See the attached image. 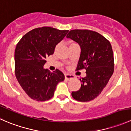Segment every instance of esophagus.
<instances>
[{
    "instance_id": "34e87169",
    "label": "esophagus",
    "mask_w": 131,
    "mask_h": 131,
    "mask_svg": "<svg viewBox=\"0 0 131 131\" xmlns=\"http://www.w3.org/2000/svg\"><path fill=\"white\" fill-rule=\"evenodd\" d=\"M64 77H65V80H70L71 79H74V75H71V74H65L64 75Z\"/></svg>"
}]
</instances>
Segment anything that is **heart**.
Listing matches in <instances>:
<instances>
[{
  "label": "heart",
  "mask_w": 131,
  "mask_h": 131,
  "mask_svg": "<svg viewBox=\"0 0 131 131\" xmlns=\"http://www.w3.org/2000/svg\"><path fill=\"white\" fill-rule=\"evenodd\" d=\"M75 43H74V42H71V43H70V46H71V45L75 44Z\"/></svg>",
  "instance_id": "1"
}]
</instances>
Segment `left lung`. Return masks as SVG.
Returning a JSON list of instances; mask_svg holds the SVG:
<instances>
[{
	"instance_id": "8db88e82",
	"label": "left lung",
	"mask_w": 131,
	"mask_h": 131,
	"mask_svg": "<svg viewBox=\"0 0 131 131\" xmlns=\"http://www.w3.org/2000/svg\"><path fill=\"white\" fill-rule=\"evenodd\" d=\"M67 37L77 42L81 49L77 70H86V77L80 79V89L72 92L75 100L86 102L96 98L106 87L114 70L112 46L96 31L73 30Z\"/></svg>"
}]
</instances>
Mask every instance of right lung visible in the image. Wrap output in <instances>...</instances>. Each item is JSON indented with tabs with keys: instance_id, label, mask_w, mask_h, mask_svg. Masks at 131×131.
<instances>
[{
	"instance_id": "obj_1",
	"label": "right lung",
	"mask_w": 131,
	"mask_h": 131,
	"mask_svg": "<svg viewBox=\"0 0 131 131\" xmlns=\"http://www.w3.org/2000/svg\"><path fill=\"white\" fill-rule=\"evenodd\" d=\"M68 31L43 26L30 31L18 42L14 52L16 77L32 100H50L57 84L64 80V74L60 70L51 72L44 69L43 65L46 58L53 54L56 46Z\"/></svg>"
}]
</instances>
